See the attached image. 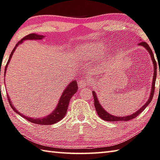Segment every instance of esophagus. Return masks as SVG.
<instances>
[{
    "label": "esophagus",
    "mask_w": 160,
    "mask_h": 160,
    "mask_svg": "<svg viewBox=\"0 0 160 160\" xmlns=\"http://www.w3.org/2000/svg\"><path fill=\"white\" fill-rule=\"evenodd\" d=\"M88 83H89L88 80H79L78 81V86H79V88H85Z\"/></svg>",
    "instance_id": "esophagus-1"
}]
</instances>
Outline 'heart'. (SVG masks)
<instances>
[{
    "instance_id": "1",
    "label": "heart",
    "mask_w": 160,
    "mask_h": 160,
    "mask_svg": "<svg viewBox=\"0 0 160 160\" xmlns=\"http://www.w3.org/2000/svg\"><path fill=\"white\" fill-rule=\"evenodd\" d=\"M106 45L103 42H89L80 45L76 50V57L79 59H94L105 50Z\"/></svg>"
}]
</instances>
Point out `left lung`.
I'll list each match as a JSON object with an SVG mask.
<instances>
[{"instance_id":"left-lung-1","label":"left lung","mask_w":160,"mask_h":160,"mask_svg":"<svg viewBox=\"0 0 160 160\" xmlns=\"http://www.w3.org/2000/svg\"><path fill=\"white\" fill-rule=\"evenodd\" d=\"M138 45L145 48L148 50V52H149L150 57H151V59H152V62L153 63V66H154V73H153L154 75H153L152 82V88H151V92H150V94L148 99L146 103H145L140 109H138L137 111L133 112V114L127 115V116H124H124L123 117H119V116H115V115L110 114V113L107 112L106 110H105V109H104L103 107L101 106V104L99 103V101H98V100L97 96V94H96L95 92L93 91L92 94H93V97H94V106H95L96 110H97L98 115L99 116V117L103 120L109 121V122H116V121H128L130 120H132V119L135 118L136 116H138L141 112H142V111H143V110L149 105L150 101L152 99L154 92H155V81H156V76H157V63H156L155 57H154V54L152 53V50H151L150 48L149 47V45H148L146 42H141L138 44ZM159 74H160V70H159Z\"/></svg>"}]
</instances>
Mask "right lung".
<instances>
[{
  "mask_svg": "<svg viewBox=\"0 0 160 160\" xmlns=\"http://www.w3.org/2000/svg\"><path fill=\"white\" fill-rule=\"evenodd\" d=\"M44 38L45 36H42V35H38L36 33H31V34L27 35V36H25L24 38H22L20 41L17 42L15 45V47L14 48L13 50L12 51L11 54L10 55L9 59H8L7 64L5 66V73H6L8 66L9 64V63L12 59V57L13 53L14 52V51H15L17 46L22 44L24 40H42V38ZM78 89V84H77L76 80H72L71 82L67 85V87H66V89L63 90L62 94L59 98V102L57 103V106H56V108H55V109L53 110V111H52L50 115L45 116V117L37 118L27 117V116L23 115L22 113H21L20 112L17 111V108H15V107H14L13 104H12L9 95L8 94H8V102L10 103V105L11 106L12 108L14 110V111L17 112V114L19 115L20 116H22V117L25 118L26 120H28L32 123L39 124V125H40V124H43V125H50V124H53L57 123V122L62 120V119L65 117L66 112H67L68 106L69 102H70L71 98L72 96L77 92Z\"/></svg>",
  "mask_w": 160,
  "mask_h": 160,
  "instance_id": "obj_1",
  "label": "right lung"
}]
</instances>
